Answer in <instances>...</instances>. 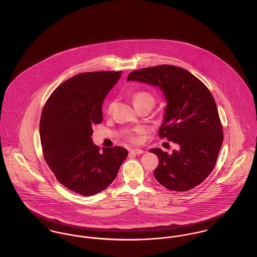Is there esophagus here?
I'll list each match as a JSON object with an SVG mask.
<instances>
[{
    "mask_svg": "<svg viewBox=\"0 0 257 257\" xmlns=\"http://www.w3.org/2000/svg\"><path fill=\"white\" fill-rule=\"evenodd\" d=\"M132 154H137V155H139V154H143L145 151L143 150V149H140V148H134V149H131V151H130Z\"/></svg>",
    "mask_w": 257,
    "mask_h": 257,
    "instance_id": "esophagus-1",
    "label": "esophagus"
}]
</instances>
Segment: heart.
Instances as JSON below:
<instances>
[{
    "label": "heart",
    "instance_id": "1",
    "mask_svg": "<svg viewBox=\"0 0 257 257\" xmlns=\"http://www.w3.org/2000/svg\"><path fill=\"white\" fill-rule=\"evenodd\" d=\"M133 102H134V105L136 106V108H140L142 106H149V107H153L154 104H155V98L154 96L147 92V91H139V92H136L134 93L133 95ZM115 100H111L110 103L108 104V107H107V111L108 112H111L112 110L114 109L115 107ZM147 132V130L143 126H139V127H136L132 131H128L126 133V137L128 138V140H131L132 142H135L137 140V135H142V134H145Z\"/></svg>",
    "mask_w": 257,
    "mask_h": 257
}]
</instances>
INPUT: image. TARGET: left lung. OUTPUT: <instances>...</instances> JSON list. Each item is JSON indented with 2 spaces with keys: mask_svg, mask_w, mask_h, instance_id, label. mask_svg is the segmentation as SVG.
I'll return each instance as SVG.
<instances>
[{
  "mask_svg": "<svg viewBox=\"0 0 257 257\" xmlns=\"http://www.w3.org/2000/svg\"><path fill=\"white\" fill-rule=\"evenodd\" d=\"M127 81L158 87L167 102L158 136L177 144L172 153L152 148L159 163L157 182L185 192L202 183L213 171L223 141L216 102L205 84L181 67L159 65L136 70Z\"/></svg>",
  "mask_w": 257,
  "mask_h": 257,
  "instance_id": "left-lung-1",
  "label": "left lung"
}]
</instances>
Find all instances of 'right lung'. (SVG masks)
I'll use <instances>...</instances> for the list:
<instances>
[{
    "instance_id": "right-lung-1",
    "label": "right lung",
    "mask_w": 257,
    "mask_h": 257,
    "mask_svg": "<svg viewBox=\"0 0 257 257\" xmlns=\"http://www.w3.org/2000/svg\"><path fill=\"white\" fill-rule=\"evenodd\" d=\"M121 71L78 74L57 87L40 117L39 135L46 163L59 183L82 196L105 190L127 156L121 147L93 144V125L103 120L102 105Z\"/></svg>"
}]
</instances>
